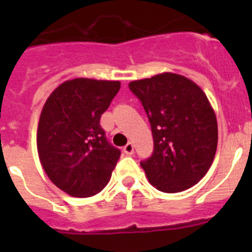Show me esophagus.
<instances>
[{
    "instance_id": "1",
    "label": "esophagus",
    "mask_w": 252,
    "mask_h": 252,
    "mask_svg": "<svg viewBox=\"0 0 252 252\" xmlns=\"http://www.w3.org/2000/svg\"><path fill=\"white\" fill-rule=\"evenodd\" d=\"M124 151H125V154H127V155H132L133 154L132 142H127V144L124 146Z\"/></svg>"
}]
</instances>
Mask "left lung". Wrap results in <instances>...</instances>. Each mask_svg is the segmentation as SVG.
<instances>
[{
    "mask_svg": "<svg viewBox=\"0 0 252 252\" xmlns=\"http://www.w3.org/2000/svg\"><path fill=\"white\" fill-rule=\"evenodd\" d=\"M141 102L154 140L140 165L158 190L178 193L206 175L217 149V120L203 91L190 79L162 73L128 84Z\"/></svg>",
    "mask_w": 252,
    "mask_h": 252,
    "instance_id": "8db88e82",
    "label": "left lung"
}]
</instances>
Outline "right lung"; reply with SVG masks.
Returning <instances> with one entry per match:
<instances>
[{
  "instance_id": "right-lung-1",
  "label": "right lung",
  "mask_w": 252,
  "mask_h": 252,
  "mask_svg": "<svg viewBox=\"0 0 252 252\" xmlns=\"http://www.w3.org/2000/svg\"><path fill=\"white\" fill-rule=\"evenodd\" d=\"M120 82L77 78L51 93L40 116L37 151L49 179L73 197H92L107 186L121 151L108 142L101 116Z\"/></svg>"
}]
</instances>
